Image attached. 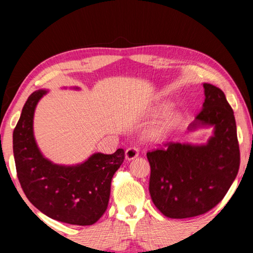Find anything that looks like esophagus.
Here are the masks:
<instances>
[{"mask_svg": "<svg viewBox=\"0 0 253 253\" xmlns=\"http://www.w3.org/2000/svg\"><path fill=\"white\" fill-rule=\"evenodd\" d=\"M138 155H139V151L137 147H129L126 149L125 156H126V160H128V161L134 160V158H136Z\"/></svg>", "mask_w": 253, "mask_h": 253, "instance_id": "34e87169", "label": "esophagus"}]
</instances>
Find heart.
<instances>
[{"instance_id": "heart-1", "label": "heart", "mask_w": 253, "mask_h": 253, "mask_svg": "<svg viewBox=\"0 0 253 253\" xmlns=\"http://www.w3.org/2000/svg\"><path fill=\"white\" fill-rule=\"evenodd\" d=\"M169 108V105H164V106H163L162 110H168ZM176 121H177V116H175V115H173V116H169L168 119H166V122L164 123V125H163L162 131H165V130L170 129V128H172L175 125V123H176Z\"/></svg>"}]
</instances>
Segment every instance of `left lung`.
<instances>
[{"mask_svg":"<svg viewBox=\"0 0 253 253\" xmlns=\"http://www.w3.org/2000/svg\"><path fill=\"white\" fill-rule=\"evenodd\" d=\"M202 110L188 130L213 127L207 144L169 143L148 152L149 193L165 216L186 219L219 204L237 177L240 149L233 110L220 88L203 84Z\"/></svg>","mask_w":253,"mask_h":253,"instance_id":"obj_1","label":"left lung"}]
</instances>
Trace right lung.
<instances>
[{
  "mask_svg": "<svg viewBox=\"0 0 253 253\" xmlns=\"http://www.w3.org/2000/svg\"><path fill=\"white\" fill-rule=\"evenodd\" d=\"M78 89V88H77ZM46 90L30 95L13 131V154L21 187L28 200L45 215L63 223L91 225L108 207L111 178L125 152L95 153L81 164H53L42 155L33 135V116Z\"/></svg>",
  "mask_w": 253,
  "mask_h": 253,
  "instance_id": "right-lung-1",
  "label": "right lung"
}]
</instances>
